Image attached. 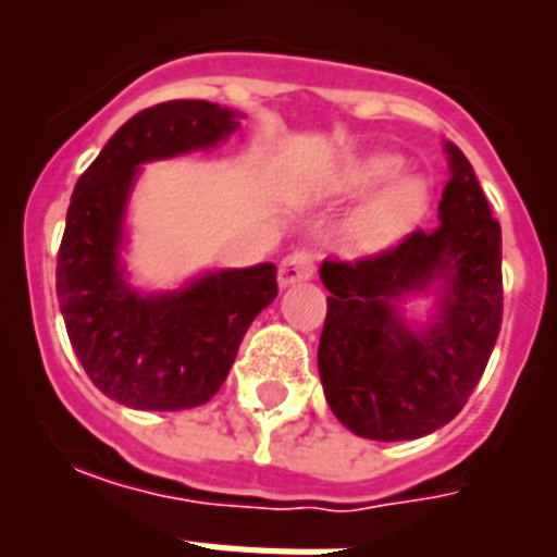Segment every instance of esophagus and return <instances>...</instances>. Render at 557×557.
<instances>
[{
  "label": "esophagus",
  "instance_id": "34e87169",
  "mask_svg": "<svg viewBox=\"0 0 557 557\" xmlns=\"http://www.w3.org/2000/svg\"><path fill=\"white\" fill-rule=\"evenodd\" d=\"M314 275V259L309 250H295L278 264V282L282 287H289V284H298V282H309Z\"/></svg>",
  "mask_w": 557,
  "mask_h": 557
}]
</instances>
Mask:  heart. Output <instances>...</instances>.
I'll return each mask as SVG.
<instances>
[{"instance_id":"obj_1","label":"heart","mask_w":557,"mask_h":557,"mask_svg":"<svg viewBox=\"0 0 557 557\" xmlns=\"http://www.w3.org/2000/svg\"><path fill=\"white\" fill-rule=\"evenodd\" d=\"M398 166H401V159L393 152H368L362 159L339 166L334 175V189L339 195H359L388 181L354 214L348 225V239L357 248H382L407 234L424 218L426 203H430V184L418 175H397L393 180Z\"/></svg>"}]
</instances>
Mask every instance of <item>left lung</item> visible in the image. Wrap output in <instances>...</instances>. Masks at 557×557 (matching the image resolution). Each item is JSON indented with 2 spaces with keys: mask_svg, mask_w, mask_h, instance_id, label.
I'll return each mask as SVG.
<instances>
[{
  "mask_svg": "<svg viewBox=\"0 0 557 557\" xmlns=\"http://www.w3.org/2000/svg\"><path fill=\"white\" fill-rule=\"evenodd\" d=\"M430 231L354 262L326 259V323L318 346L323 393L343 426L371 441H412L449 424L488 366L502 326V228L460 147ZM437 277L442 312L410 333L395 304Z\"/></svg>",
  "mask_w": 557,
  "mask_h": 557,
  "instance_id": "1",
  "label": "left lung"
}]
</instances>
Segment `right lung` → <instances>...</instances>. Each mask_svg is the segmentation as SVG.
<instances>
[{
    "mask_svg": "<svg viewBox=\"0 0 557 557\" xmlns=\"http://www.w3.org/2000/svg\"><path fill=\"white\" fill-rule=\"evenodd\" d=\"M236 131L206 100L139 111L81 175L58 250V304L88 379L133 410H189L223 387L253 318L278 295L275 264L218 270L178 293L139 295L122 278V218L139 164L203 150Z\"/></svg>",
    "mask_w": 557,
    "mask_h": 557,
    "instance_id": "add662e5",
    "label": "right lung"
}]
</instances>
